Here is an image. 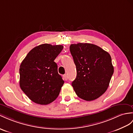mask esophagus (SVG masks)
I'll list each match as a JSON object with an SVG mask.
<instances>
[{
  "label": "esophagus",
  "instance_id": "obj_1",
  "mask_svg": "<svg viewBox=\"0 0 133 133\" xmlns=\"http://www.w3.org/2000/svg\"><path fill=\"white\" fill-rule=\"evenodd\" d=\"M63 79L65 81H67L68 78V76L66 74H64V75L63 76Z\"/></svg>",
  "mask_w": 133,
  "mask_h": 133
}]
</instances>
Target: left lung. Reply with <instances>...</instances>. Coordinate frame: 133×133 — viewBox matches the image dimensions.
Here are the masks:
<instances>
[{"mask_svg": "<svg viewBox=\"0 0 133 133\" xmlns=\"http://www.w3.org/2000/svg\"><path fill=\"white\" fill-rule=\"evenodd\" d=\"M70 51L77 69L72 83L77 95L86 101L99 98L107 90L114 72L110 55L91 43L72 44Z\"/></svg>", "mask_w": 133, "mask_h": 133, "instance_id": "8db88e82", "label": "left lung"}]
</instances>
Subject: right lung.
<instances>
[{"mask_svg":"<svg viewBox=\"0 0 133 133\" xmlns=\"http://www.w3.org/2000/svg\"><path fill=\"white\" fill-rule=\"evenodd\" d=\"M63 49L61 45L42 44L33 48L22 61L20 86L37 104H50L59 95L64 81L54 60Z\"/></svg>","mask_w":133,"mask_h":133,"instance_id":"obj_1","label":"right lung"}]
</instances>
